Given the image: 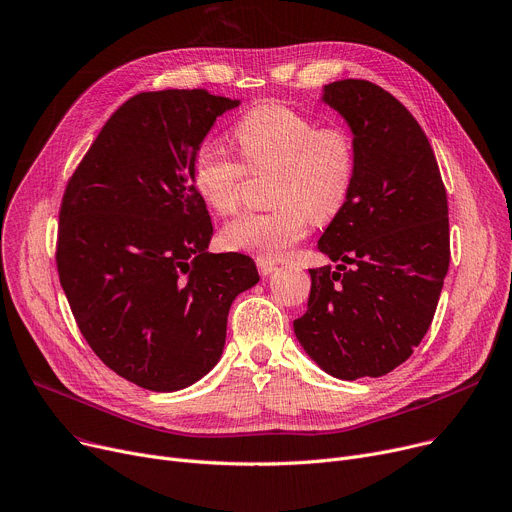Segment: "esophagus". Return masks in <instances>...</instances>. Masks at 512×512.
<instances>
[{
    "label": "esophagus",
    "mask_w": 512,
    "mask_h": 512,
    "mask_svg": "<svg viewBox=\"0 0 512 512\" xmlns=\"http://www.w3.org/2000/svg\"><path fill=\"white\" fill-rule=\"evenodd\" d=\"M257 267H259L261 276H269V274H274V271H278V263L267 261V259H257Z\"/></svg>",
    "instance_id": "1"
}]
</instances>
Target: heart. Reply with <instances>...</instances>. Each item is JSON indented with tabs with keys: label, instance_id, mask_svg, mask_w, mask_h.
<instances>
[{
	"label": "heart",
	"instance_id": "b5f03b06",
	"mask_svg": "<svg viewBox=\"0 0 512 512\" xmlns=\"http://www.w3.org/2000/svg\"><path fill=\"white\" fill-rule=\"evenodd\" d=\"M232 140L253 175L274 173L269 199L274 210L238 216L222 230L232 251L280 259L315 222L344 210L356 179V142L342 125H323L292 107L269 102L232 125ZM245 166L216 146H201L191 181L214 212L232 214L241 199Z\"/></svg>",
	"mask_w": 512,
	"mask_h": 512
}]
</instances>
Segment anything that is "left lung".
<instances>
[{
	"mask_svg": "<svg viewBox=\"0 0 512 512\" xmlns=\"http://www.w3.org/2000/svg\"><path fill=\"white\" fill-rule=\"evenodd\" d=\"M321 100L348 123L358 162L346 206L317 245L339 265L309 269L294 333L335 379L383 377L432 323L451 261L447 191L426 133L387 90L339 80Z\"/></svg>",
	"mask_w": 512,
	"mask_h": 512,
	"instance_id": "8db88e82",
	"label": "left lung"
}]
</instances>
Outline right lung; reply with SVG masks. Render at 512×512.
Segmentation results:
<instances>
[{
    "mask_svg": "<svg viewBox=\"0 0 512 512\" xmlns=\"http://www.w3.org/2000/svg\"><path fill=\"white\" fill-rule=\"evenodd\" d=\"M241 100L206 90L129 98L63 193L57 271L94 354L138 387L170 393L218 364L232 300L259 282L251 257L208 253L214 226L191 164Z\"/></svg>",
    "mask_w": 512,
    "mask_h": 512,
    "instance_id": "1",
    "label": "right lung"
}]
</instances>
